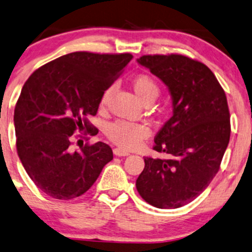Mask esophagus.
<instances>
[{
	"mask_svg": "<svg viewBox=\"0 0 252 252\" xmlns=\"http://www.w3.org/2000/svg\"><path fill=\"white\" fill-rule=\"evenodd\" d=\"M114 154L116 156H128L129 155V151L124 150V149H121V148H115L114 149Z\"/></svg>",
	"mask_w": 252,
	"mask_h": 252,
	"instance_id": "34e87169",
	"label": "esophagus"
}]
</instances>
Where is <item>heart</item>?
Segmentation results:
<instances>
[{
    "instance_id": "obj_1",
    "label": "heart",
    "mask_w": 252,
    "mask_h": 252,
    "mask_svg": "<svg viewBox=\"0 0 252 252\" xmlns=\"http://www.w3.org/2000/svg\"><path fill=\"white\" fill-rule=\"evenodd\" d=\"M132 89L144 104H151L158 97L160 89L157 82L149 75H138L132 80ZM111 89L105 90L101 99V107L107 105ZM105 135L113 143L123 149H135L150 136V129L143 123L116 121L110 123Z\"/></svg>"
}]
</instances>
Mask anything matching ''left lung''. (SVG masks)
I'll use <instances>...</instances> for the list:
<instances>
[{"label":"left lung","mask_w":252,"mask_h":252,"mask_svg":"<svg viewBox=\"0 0 252 252\" xmlns=\"http://www.w3.org/2000/svg\"><path fill=\"white\" fill-rule=\"evenodd\" d=\"M137 62L164 82L174 109L153 148L169 158L144 157L136 188L154 207L181 208L201 195L220 170L231 131L225 93L204 63L188 56L144 55Z\"/></svg>","instance_id":"left-lung-1"}]
</instances>
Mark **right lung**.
<instances>
[{
    "label": "right lung",
    "mask_w": 252,
    "mask_h": 252,
    "mask_svg": "<svg viewBox=\"0 0 252 252\" xmlns=\"http://www.w3.org/2000/svg\"><path fill=\"white\" fill-rule=\"evenodd\" d=\"M132 55L76 51L42 65L22 88L14 111L16 149L27 174L56 199L76 198L95 183L113 159L108 144L70 149L75 131L94 135L95 116L105 90Z\"/></svg>",
    "instance_id": "1"
}]
</instances>
